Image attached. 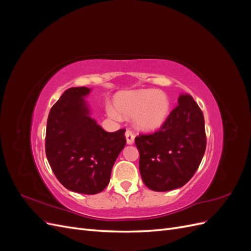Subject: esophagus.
<instances>
[{
  "mask_svg": "<svg viewBox=\"0 0 251 251\" xmlns=\"http://www.w3.org/2000/svg\"><path fill=\"white\" fill-rule=\"evenodd\" d=\"M126 143L127 144H132L135 139V135L131 130H126Z\"/></svg>",
  "mask_w": 251,
  "mask_h": 251,
  "instance_id": "obj_1",
  "label": "esophagus"
}]
</instances>
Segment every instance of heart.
Wrapping results in <instances>:
<instances>
[{
    "label": "heart",
    "instance_id": "1",
    "mask_svg": "<svg viewBox=\"0 0 251 251\" xmlns=\"http://www.w3.org/2000/svg\"><path fill=\"white\" fill-rule=\"evenodd\" d=\"M115 107L126 115H134L135 125L141 130L154 131L168 118L170 100L162 91L141 89L119 93L115 98ZM118 111L112 105L107 107V112L112 118H120Z\"/></svg>",
    "mask_w": 251,
    "mask_h": 251
}]
</instances>
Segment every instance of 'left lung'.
<instances>
[{
  "label": "left lung",
  "mask_w": 251,
  "mask_h": 251,
  "mask_svg": "<svg viewBox=\"0 0 251 251\" xmlns=\"http://www.w3.org/2000/svg\"><path fill=\"white\" fill-rule=\"evenodd\" d=\"M178 103L159 131L135 138L142 181L155 192L172 191L187 183L206 149L199 105L189 94L180 95Z\"/></svg>",
  "instance_id": "1"
}]
</instances>
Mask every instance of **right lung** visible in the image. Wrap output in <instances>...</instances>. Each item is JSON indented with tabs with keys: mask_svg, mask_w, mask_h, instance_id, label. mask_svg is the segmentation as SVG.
<instances>
[{
	"mask_svg": "<svg viewBox=\"0 0 251 251\" xmlns=\"http://www.w3.org/2000/svg\"><path fill=\"white\" fill-rule=\"evenodd\" d=\"M86 87L66 90L47 120L46 156L57 180L69 191L95 195L108 186L112 168L126 140L125 128L109 133L91 118Z\"/></svg>",
	"mask_w": 251,
	"mask_h": 251,
	"instance_id": "1",
	"label": "right lung"
}]
</instances>
